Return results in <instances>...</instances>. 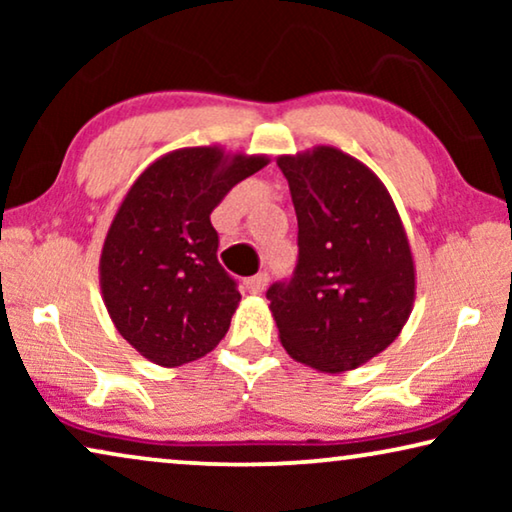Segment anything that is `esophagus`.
<instances>
[{
    "label": "esophagus",
    "instance_id": "34e87169",
    "mask_svg": "<svg viewBox=\"0 0 512 512\" xmlns=\"http://www.w3.org/2000/svg\"><path fill=\"white\" fill-rule=\"evenodd\" d=\"M268 275H265V272H258V275H254V277H249L247 279V289L251 291V293H261L265 286H268Z\"/></svg>",
    "mask_w": 512,
    "mask_h": 512
}]
</instances>
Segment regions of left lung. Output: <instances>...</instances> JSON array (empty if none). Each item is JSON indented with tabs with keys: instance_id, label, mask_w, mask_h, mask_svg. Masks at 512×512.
Returning <instances> with one entry per match:
<instances>
[{
	"instance_id": "obj_1",
	"label": "left lung",
	"mask_w": 512,
	"mask_h": 512,
	"mask_svg": "<svg viewBox=\"0 0 512 512\" xmlns=\"http://www.w3.org/2000/svg\"><path fill=\"white\" fill-rule=\"evenodd\" d=\"M298 216V265L268 289L293 361L345 373L384 352L415 305L417 270L401 214L380 177L319 144L279 156Z\"/></svg>"
}]
</instances>
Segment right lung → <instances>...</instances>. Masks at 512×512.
Returning <instances> with one entry per match:
<instances>
[{
    "label": "right lung",
    "mask_w": 512,
    "mask_h": 512,
    "mask_svg": "<svg viewBox=\"0 0 512 512\" xmlns=\"http://www.w3.org/2000/svg\"><path fill=\"white\" fill-rule=\"evenodd\" d=\"M270 163L221 144L165 153L132 181L100 254V289L116 331L163 368L198 361L240 305L209 221L230 188Z\"/></svg>",
    "instance_id": "1"
}]
</instances>
